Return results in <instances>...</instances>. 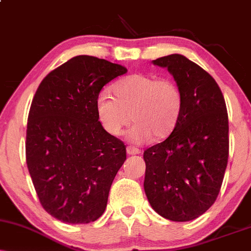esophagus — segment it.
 <instances>
[{
    "label": "esophagus",
    "instance_id": "34e87169",
    "mask_svg": "<svg viewBox=\"0 0 251 251\" xmlns=\"http://www.w3.org/2000/svg\"><path fill=\"white\" fill-rule=\"evenodd\" d=\"M126 151H127L128 154H139L140 153V150L137 148H133V146H127Z\"/></svg>",
    "mask_w": 251,
    "mask_h": 251
}]
</instances>
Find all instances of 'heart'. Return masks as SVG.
Here are the masks:
<instances>
[{"instance_id": "1", "label": "heart", "mask_w": 251, "mask_h": 251, "mask_svg": "<svg viewBox=\"0 0 251 251\" xmlns=\"http://www.w3.org/2000/svg\"><path fill=\"white\" fill-rule=\"evenodd\" d=\"M113 96L101 93L96 102L97 117L108 134L118 137L134 120L127 138L134 144L162 140L171 134L183 109V94L171 80L132 74L112 87Z\"/></svg>"}]
</instances>
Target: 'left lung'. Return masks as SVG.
Wrapping results in <instances>:
<instances>
[{
  "instance_id": "obj_1",
  "label": "left lung",
  "mask_w": 251,
  "mask_h": 251,
  "mask_svg": "<svg viewBox=\"0 0 251 251\" xmlns=\"http://www.w3.org/2000/svg\"><path fill=\"white\" fill-rule=\"evenodd\" d=\"M152 63L166 68L183 94L177 125L165 140L144 152V190L166 220L188 222L215 203L229 157L226 106L217 82L180 54Z\"/></svg>"
}]
</instances>
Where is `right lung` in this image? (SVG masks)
I'll use <instances>...</instances> for the list:
<instances>
[{"label":"right lung","instance_id":"right-lung-1","mask_svg":"<svg viewBox=\"0 0 251 251\" xmlns=\"http://www.w3.org/2000/svg\"><path fill=\"white\" fill-rule=\"evenodd\" d=\"M127 73L103 59L77 55L40 83L27 124L25 159L40 203L70 224L97 221L126 160V146L108 134L96 102L106 83Z\"/></svg>","mask_w":251,"mask_h":251}]
</instances>
